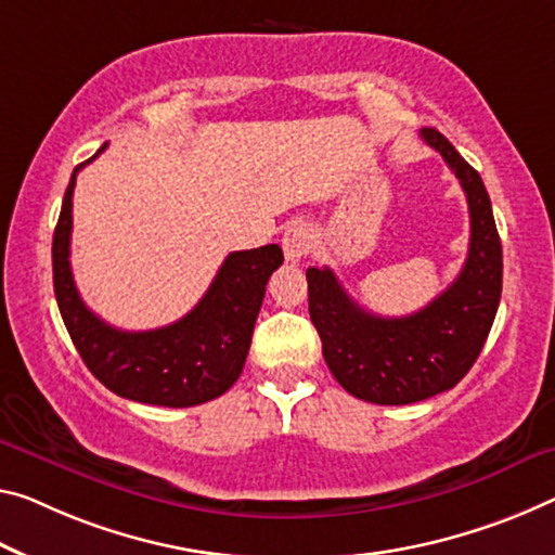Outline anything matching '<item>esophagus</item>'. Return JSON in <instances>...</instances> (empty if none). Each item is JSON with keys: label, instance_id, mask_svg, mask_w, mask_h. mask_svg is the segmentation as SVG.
<instances>
[{"label": "esophagus", "instance_id": "1", "mask_svg": "<svg viewBox=\"0 0 555 555\" xmlns=\"http://www.w3.org/2000/svg\"><path fill=\"white\" fill-rule=\"evenodd\" d=\"M310 248H312V230L307 228L305 223L287 225V230L283 233L285 258L289 262H295V260H300L302 255L310 253Z\"/></svg>", "mask_w": 555, "mask_h": 555}]
</instances>
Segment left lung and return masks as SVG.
I'll return each instance as SVG.
<instances>
[{"mask_svg":"<svg viewBox=\"0 0 555 555\" xmlns=\"http://www.w3.org/2000/svg\"><path fill=\"white\" fill-rule=\"evenodd\" d=\"M422 139L466 193L472 237L454 283L420 312L379 318L362 310L330 268L307 270L322 357L349 395L372 404H414L456 387L479 357L501 300L504 260L481 176L437 129H422Z\"/></svg>","mask_w":555,"mask_h":555,"instance_id":"1","label":"left lung"}]
</instances>
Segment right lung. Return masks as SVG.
Segmentation results:
<instances>
[{
  "label": "right lung",
  "instance_id": "add662e5",
  "mask_svg": "<svg viewBox=\"0 0 555 555\" xmlns=\"http://www.w3.org/2000/svg\"><path fill=\"white\" fill-rule=\"evenodd\" d=\"M104 149L106 143L96 156ZM87 164L74 168L51 243L59 312L83 364L114 395L143 404L195 406L225 395L243 372L268 280L283 266L280 245L230 253L208 293L173 325L146 332L111 327L83 305L69 262L72 195Z\"/></svg>",
  "mask_w": 555,
  "mask_h": 555
}]
</instances>
